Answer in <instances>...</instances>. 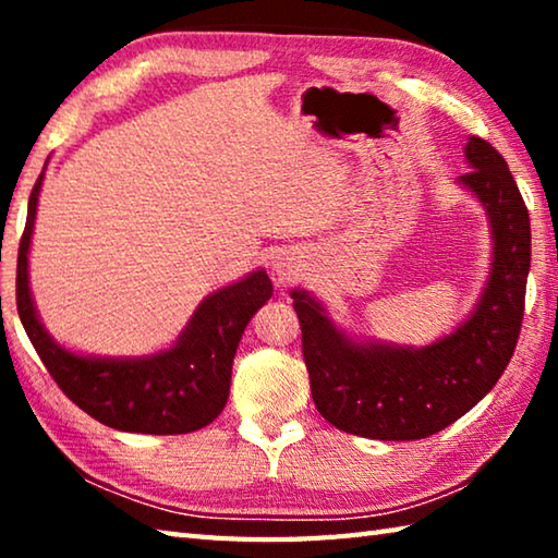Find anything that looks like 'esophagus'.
Returning a JSON list of instances; mask_svg holds the SVG:
<instances>
[{
    "mask_svg": "<svg viewBox=\"0 0 558 558\" xmlns=\"http://www.w3.org/2000/svg\"><path fill=\"white\" fill-rule=\"evenodd\" d=\"M272 270H276L278 280H282V282H286V280H292V278L298 276V272L292 270V266H288V263H276V268H272Z\"/></svg>",
    "mask_w": 558,
    "mask_h": 558,
    "instance_id": "1",
    "label": "esophagus"
}]
</instances>
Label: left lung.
<instances>
[{
    "mask_svg": "<svg viewBox=\"0 0 558 558\" xmlns=\"http://www.w3.org/2000/svg\"><path fill=\"white\" fill-rule=\"evenodd\" d=\"M458 182L485 206L493 268L472 315L428 347L354 342L305 290H292L302 356L323 418L352 436L421 440L448 428L493 391L514 354L532 260L529 211L505 157L483 137L465 145Z\"/></svg>",
    "mask_w": 558,
    "mask_h": 558,
    "instance_id": "left-lung-1",
    "label": "left lung"
}]
</instances>
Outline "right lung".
Instances as JSON below:
<instances>
[{
    "label": "right lung",
    "mask_w": 558,
    "mask_h": 558,
    "mask_svg": "<svg viewBox=\"0 0 558 558\" xmlns=\"http://www.w3.org/2000/svg\"><path fill=\"white\" fill-rule=\"evenodd\" d=\"M41 184L44 172L32 189L19 241L16 310L53 381L81 411L116 430L179 436L209 426L229 401L231 366L243 329L272 295L268 272L256 270L216 290L165 352L135 359L69 352L44 329L29 290V245Z\"/></svg>",
    "instance_id": "add662e5"
}]
</instances>
